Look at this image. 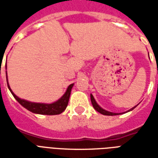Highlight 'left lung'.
Returning a JSON list of instances; mask_svg holds the SVG:
<instances>
[{"instance_id":"1","label":"left lung","mask_w":158,"mask_h":158,"mask_svg":"<svg viewBox=\"0 0 158 158\" xmlns=\"http://www.w3.org/2000/svg\"><path fill=\"white\" fill-rule=\"evenodd\" d=\"M90 100H91V103H92V106L93 107L95 108V110H96L98 113H102V114H103V115H106V116H114V115H118V113H112V112H108V111H106V110L103 109V108H102L101 106L97 104V102H96V100H95V98H94V96L90 94ZM135 106H134V107H132L131 109L129 110L128 112H129V111H132L134 108H135ZM119 114H121V113H119Z\"/></svg>"}]
</instances>
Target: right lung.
Segmentation results:
<instances>
[{
    "label": "right lung",
    "instance_id": "1",
    "mask_svg": "<svg viewBox=\"0 0 158 158\" xmlns=\"http://www.w3.org/2000/svg\"><path fill=\"white\" fill-rule=\"evenodd\" d=\"M6 82H7V86L10 91L12 94V96H14L18 102H19L23 107H25L26 109H28L30 112L34 113H37V114H43V115H57L62 113L69 104V97H70V94H71V89H72L73 84H71L68 87V89L66 90L65 94L57 100L56 102L51 104H46V103H37V102H31L26 100L21 99L18 96H16L14 93L12 92V90L10 88L8 84V80H7V75H6Z\"/></svg>",
    "mask_w": 158,
    "mask_h": 158
}]
</instances>
